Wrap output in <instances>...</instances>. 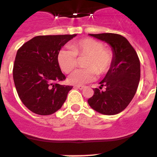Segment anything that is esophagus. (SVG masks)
<instances>
[{
    "instance_id": "1",
    "label": "esophagus",
    "mask_w": 157,
    "mask_h": 157,
    "mask_svg": "<svg viewBox=\"0 0 157 157\" xmlns=\"http://www.w3.org/2000/svg\"><path fill=\"white\" fill-rule=\"evenodd\" d=\"M75 87L77 89H78V90H83V89H85V86H84L78 85V86H75Z\"/></svg>"
}]
</instances>
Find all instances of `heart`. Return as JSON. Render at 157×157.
I'll return each instance as SVG.
<instances>
[{
    "instance_id": "1",
    "label": "heart",
    "mask_w": 157,
    "mask_h": 157,
    "mask_svg": "<svg viewBox=\"0 0 157 157\" xmlns=\"http://www.w3.org/2000/svg\"><path fill=\"white\" fill-rule=\"evenodd\" d=\"M77 56L86 57L84 67L87 68L78 69L69 75V82L74 85H85L94 81L97 74H104L109 70L112 60V54L104 48L101 41L93 38H84L70 45V48H63L58 53L57 59L60 68L69 73L78 63Z\"/></svg>"
}]
</instances>
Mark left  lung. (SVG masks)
I'll return each mask as SVG.
<instances>
[{"mask_svg": "<svg viewBox=\"0 0 157 157\" xmlns=\"http://www.w3.org/2000/svg\"><path fill=\"white\" fill-rule=\"evenodd\" d=\"M109 44L112 51V60L109 71L99 82L100 90L88 100L89 105L101 114L112 116L121 112L132 101L138 89L141 67L138 54L128 40L120 34H89ZM105 86V91H101Z\"/></svg>", "mask_w": 157, "mask_h": 157, "instance_id": "left-lung-1", "label": "left lung"}]
</instances>
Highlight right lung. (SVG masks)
<instances>
[{"label":"right lung","instance_id":"right-lung-1","mask_svg":"<svg viewBox=\"0 0 157 157\" xmlns=\"http://www.w3.org/2000/svg\"><path fill=\"white\" fill-rule=\"evenodd\" d=\"M76 35L36 36L17 51L14 83L23 105L35 114H53L61 108L73 87L57 83L66 78L57 56L62 47Z\"/></svg>","mask_w":157,"mask_h":157}]
</instances>
